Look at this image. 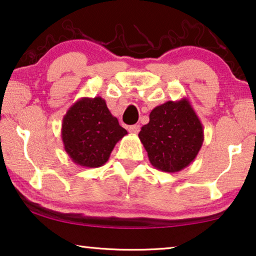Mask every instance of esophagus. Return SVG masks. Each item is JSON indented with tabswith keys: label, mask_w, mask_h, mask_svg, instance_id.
<instances>
[{
	"label": "esophagus",
	"mask_w": 256,
	"mask_h": 256,
	"mask_svg": "<svg viewBox=\"0 0 256 256\" xmlns=\"http://www.w3.org/2000/svg\"><path fill=\"white\" fill-rule=\"evenodd\" d=\"M128 130H129V132H132V134H138V132H140V126L138 124H132L128 128Z\"/></svg>",
	"instance_id": "obj_1"
}]
</instances>
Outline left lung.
<instances>
[{"instance_id": "8db88e82", "label": "left lung", "mask_w": 256, "mask_h": 256, "mask_svg": "<svg viewBox=\"0 0 256 256\" xmlns=\"http://www.w3.org/2000/svg\"><path fill=\"white\" fill-rule=\"evenodd\" d=\"M152 166L178 172L194 162L204 142V129L186 98L154 108L138 132Z\"/></svg>"}]
</instances>
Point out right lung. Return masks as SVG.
Returning a JSON list of instances; mask_svg holds the SVG:
<instances>
[{"instance_id":"add662e5","label":"right lung","mask_w":256,"mask_h":256,"mask_svg":"<svg viewBox=\"0 0 256 256\" xmlns=\"http://www.w3.org/2000/svg\"><path fill=\"white\" fill-rule=\"evenodd\" d=\"M128 132L118 124L101 96L82 98L62 118V140L72 162L85 168H99Z\"/></svg>"}]
</instances>
